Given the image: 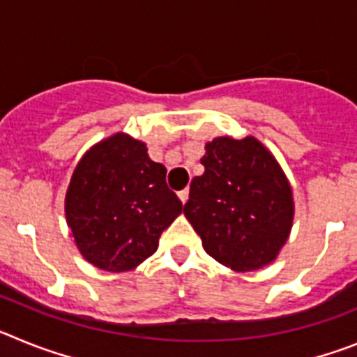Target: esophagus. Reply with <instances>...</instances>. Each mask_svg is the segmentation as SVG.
<instances>
[{
    "label": "esophagus",
    "mask_w": 357,
    "mask_h": 357,
    "mask_svg": "<svg viewBox=\"0 0 357 357\" xmlns=\"http://www.w3.org/2000/svg\"><path fill=\"white\" fill-rule=\"evenodd\" d=\"M178 198H181L182 204H185V202H188V198H189V189H182L181 193H178Z\"/></svg>",
    "instance_id": "34e87169"
}]
</instances>
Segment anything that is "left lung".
I'll return each mask as SVG.
<instances>
[{"label":"left lung","instance_id":"8db88e82","mask_svg":"<svg viewBox=\"0 0 357 357\" xmlns=\"http://www.w3.org/2000/svg\"><path fill=\"white\" fill-rule=\"evenodd\" d=\"M204 175L189 188L184 214L207 254L236 272L270 264L293 222V195L275 157L248 135L206 144Z\"/></svg>","mask_w":357,"mask_h":357}]
</instances>
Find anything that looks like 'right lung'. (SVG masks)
<instances>
[{
  "instance_id": "add662e5",
  "label": "right lung",
  "mask_w": 357,
  "mask_h": 357,
  "mask_svg": "<svg viewBox=\"0 0 357 357\" xmlns=\"http://www.w3.org/2000/svg\"><path fill=\"white\" fill-rule=\"evenodd\" d=\"M182 213L166 184V168L144 143L116 134L91 148L69 182L66 218L78 250L107 272H127L159 247L164 229Z\"/></svg>"
}]
</instances>
